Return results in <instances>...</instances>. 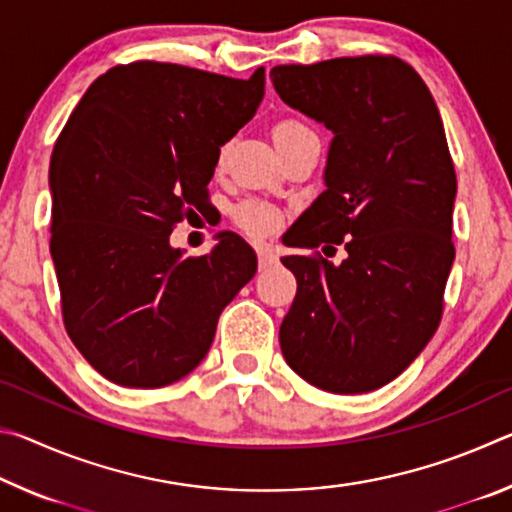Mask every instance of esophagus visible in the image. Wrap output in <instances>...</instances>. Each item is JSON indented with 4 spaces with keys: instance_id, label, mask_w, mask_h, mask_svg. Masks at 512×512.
Masks as SVG:
<instances>
[{
    "instance_id": "1",
    "label": "esophagus",
    "mask_w": 512,
    "mask_h": 512,
    "mask_svg": "<svg viewBox=\"0 0 512 512\" xmlns=\"http://www.w3.org/2000/svg\"><path fill=\"white\" fill-rule=\"evenodd\" d=\"M255 250H257V262H259V268H271L273 264H277V253H275V248H271L268 244H257L255 246Z\"/></svg>"
}]
</instances>
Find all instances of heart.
<instances>
[{"instance_id": "heart-1", "label": "heart", "mask_w": 512, "mask_h": 512, "mask_svg": "<svg viewBox=\"0 0 512 512\" xmlns=\"http://www.w3.org/2000/svg\"><path fill=\"white\" fill-rule=\"evenodd\" d=\"M307 128L298 124V121H282L275 128V137H284V135H296V133H305ZM235 219L237 223L244 228L250 235H268V232L275 230L282 221V214L277 207L262 203V201H246L241 203L235 210Z\"/></svg>"}]
</instances>
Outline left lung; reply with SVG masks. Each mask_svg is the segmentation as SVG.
I'll list each match as a JSON object with an SVG mask.
<instances>
[{"mask_svg": "<svg viewBox=\"0 0 512 512\" xmlns=\"http://www.w3.org/2000/svg\"><path fill=\"white\" fill-rule=\"evenodd\" d=\"M271 81L287 106L334 135L325 192L282 241L348 250L339 266L282 257L298 280L282 354L327 393L377 391L427 348L443 316L456 173L438 106L395 56L277 65Z\"/></svg>", "mask_w": 512, "mask_h": 512, "instance_id": "left-lung-1", "label": "left lung"}]
</instances>
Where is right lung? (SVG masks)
Segmentation results:
<instances>
[{
	"label": "right lung",
	"mask_w": 512,
	"mask_h": 512,
	"mask_svg": "<svg viewBox=\"0 0 512 512\" xmlns=\"http://www.w3.org/2000/svg\"><path fill=\"white\" fill-rule=\"evenodd\" d=\"M264 83V67L241 81L144 60L101 74L69 115L49 167V248L69 339L112 384L189 375L253 280L257 255L235 232L201 257L169 235L207 207L221 146L255 117Z\"/></svg>",
	"instance_id": "obj_1"
}]
</instances>
